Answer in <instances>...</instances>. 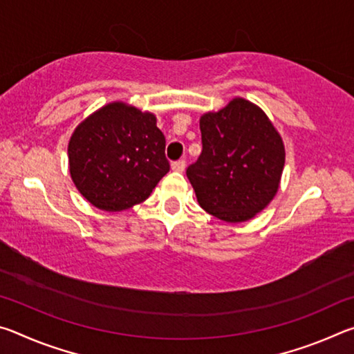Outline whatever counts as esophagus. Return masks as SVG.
<instances>
[{
	"instance_id": "34e87169",
	"label": "esophagus",
	"mask_w": 354,
	"mask_h": 354,
	"mask_svg": "<svg viewBox=\"0 0 354 354\" xmlns=\"http://www.w3.org/2000/svg\"><path fill=\"white\" fill-rule=\"evenodd\" d=\"M171 170L183 173L185 170V160H176V162H173L171 164Z\"/></svg>"
}]
</instances>
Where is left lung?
<instances>
[{"instance_id":"obj_1","label":"left lung","mask_w":354,"mask_h":354,"mask_svg":"<svg viewBox=\"0 0 354 354\" xmlns=\"http://www.w3.org/2000/svg\"><path fill=\"white\" fill-rule=\"evenodd\" d=\"M200 129L203 151L187 169L200 206L227 223L251 220L278 194L283 137L259 106L241 97L203 113Z\"/></svg>"}]
</instances>
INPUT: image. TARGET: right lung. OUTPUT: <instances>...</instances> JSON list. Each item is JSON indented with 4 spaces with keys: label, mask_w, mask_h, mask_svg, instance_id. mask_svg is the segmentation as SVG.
I'll list each match as a JSON object with an SVG mask.
<instances>
[{
    "label": "right lung",
    "mask_w": 354,
    "mask_h": 354,
    "mask_svg": "<svg viewBox=\"0 0 354 354\" xmlns=\"http://www.w3.org/2000/svg\"><path fill=\"white\" fill-rule=\"evenodd\" d=\"M68 169L80 194L101 211L140 205L170 170L156 115L124 101L100 107L71 134Z\"/></svg>",
    "instance_id": "1"
}]
</instances>
